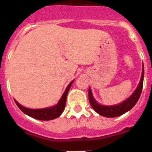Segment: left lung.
Here are the masks:
<instances>
[{
  "label": "left lung",
  "instance_id": "1",
  "mask_svg": "<svg viewBox=\"0 0 152 152\" xmlns=\"http://www.w3.org/2000/svg\"><path fill=\"white\" fill-rule=\"evenodd\" d=\"M144 65H142V73H141V77L138 86L137 87L136 90L134 91V93L128 97L127 99L123 101L119 104H113V105H104V104H99L94 98L91 91V87H89L88 96L89 102L91 104V107L97 113L107 118H113V117H117L119 115H122L123 114L127 112L131 108H134V106L137 104V102L140 98V96L141 94V91L143 88V82H144Z\"/></svg>",
  "mask_w": 152,
  "mask_h": 152
}]
</instances>
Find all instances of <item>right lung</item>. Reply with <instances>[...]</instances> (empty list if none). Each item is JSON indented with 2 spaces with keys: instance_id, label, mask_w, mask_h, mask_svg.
Instances as JSON below:
<instances>
[{
  "instance_id": "obj_1",
  "label": "right lung",
  "mask_w": 152,
  "mask_h": 152,
  "mask_svg": "<svg viewBox=\"0 0 152 152\" xmlns=\"http://www.w3.org/2000/svg\"><path fill=\"white\" fill-rule=\"evenodd\" d=\"M73 82L74 80L69 83V85H68L66 89H65V92L61 95V98L59 99L58 102L54 106L47 107V108H26V107L23 106L21 104H19L15 99L14 100L17 106L20 108V110L23 113H25L27 115H29V116L32 117L33 119L44 121L55 119L62 114V112H63L64 109H65V104H66V98H67L68 93H69V91L70 87H71Z\"/></svg>"
}]
</instances>
